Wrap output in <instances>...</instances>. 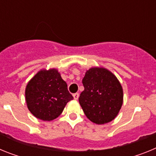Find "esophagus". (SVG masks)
Here are the masks:
<instances>
[{
    "instance_id": "obj_1",
    "label": "esophagus",
    "mask_w": 156,
    "mask_h": 156,
    "mask_svg": "<svg viewBox=\"0 0 156 156\" xmlns=\"http://www.w3.org/2000/svg\"><path fill=\"white\" fill-rule=\"evenodd\" d=\"M73 98L75 100H77V99L79 98V94L78 93H75V94H73Z\"/></svg>"
}]
</instances>
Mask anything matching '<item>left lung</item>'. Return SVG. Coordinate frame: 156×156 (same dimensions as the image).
Wrapping results in <instances>:
<instances>
[{
  "mask_svg": "<svg viewBox=\"0 0 156 156\" xmlns=\"http://www.w3.org/2000/svg\"><path fill=\"white\" fill-rule=\"evenodd\" d=\"M82 83L84 90L79 102L86 116L96 124L113 120L123 101V90L117 77L107 69L92 67L87 70Z\"/></svg>",
  "mask_w": 156,
  "mask_h": 156,
  "instance_id": "obj_1",
  "label": "left lung"
}]
</instances>
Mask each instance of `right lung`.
<instances>
[{"label":"right lung","instance_id":"add662e5","mask_svg":"<svg viewBox=\"0 0 156 156\" xmlns=\"http://www.w3.org/2000/svg\"><path fill=\"white\" fill-rule=\"evenodd\" d=\"M25 95L30 112L44 121L56 119L73 99L56 69L40 70L27 83Z\"/></svg>","mask_w":156,"mask_h":156}]
</instances>
